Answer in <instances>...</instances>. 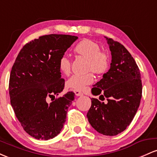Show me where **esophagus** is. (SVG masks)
<instances>
[{
  "label": "esophagus",
  "instance_id": "obj_1",
  "mask_svg": "<svg viewBox=\"0 0 157 157\" xmlns=\"http://www.w3.org/2000/svg\"><path fill=\"white\" fill-rule=\"evenodd\" d=\"M75 95H76V96H78V97H81L83 95V94H82L80 91H75Z\"/></svg>",
  "mask_w": 157,
  "mask_h": 157
}]
</instances>
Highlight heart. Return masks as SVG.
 <instances>
[{
    "label": "heart",
    "instance_id": "heart-1",
    "mask_svg": "<svg viewBox=\"0 0 157 157\" xmlns=\"http://www.w3.org/2000/svg\"><path fill=\"white\" fill-rule=\"evenodd\" d=\"M74 51L79 55L88 60L87 68L96 74L104 73L109 67V57L106 54L100 52L99 45L90 40H83L76 45ZM59 69L64 75H68L71 71V62L66 56H63L58 62ZM94 80L93 75H74L66 81V86L68 89L82 91L86 86L91 84Z\"/></svg>",
    "mask_w": 157,
    "mask_h": 157
}]
</instances>
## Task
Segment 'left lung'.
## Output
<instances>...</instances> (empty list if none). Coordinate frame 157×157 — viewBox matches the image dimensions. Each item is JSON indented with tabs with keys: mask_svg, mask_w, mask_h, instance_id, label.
Wrapping results in <instances>:
<instances>
[{
	"mask_svg": "<svg viewBox=\"0 0 157 157\" xmlns=\"http://www.w3.org/2000/svg\"><path fill=\"white\" fill-rule=\"evenodd\" d=\"M111 52V67L91 89L100 100L91 98L87 113L89 123L97 132L115 136L131 124L140 106L142 86L141 75L134 59L123 45L105 37Z\"/></svg>",
	"mask_w": 157,
	"mask_h": 157,
	"instance_id": "1",
	"label": "left lung"
}]
</instances>
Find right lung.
Returning a JSON list of instances; mask_svg holds the SVG:
<instances>
[{
    "instance_id": "1",
    "label": "right lung",
    "mask_w": 157,
    "mask_h": 157,
    "mask_svg": "<svg viewBox=\"0 0 157 157\" xmlns=\"http://www.w3.org/2000/svg\"><path fill=\"white\" fill-rule=\"evenodd\" d=\"M77 36L52 34L39 37L22 48L10 73V102L23 128L32 137L48 140L57 136L75 99L69 91L48 104L46 98L64 89L58 62Z\"/></svg>"
}]
</instances>
